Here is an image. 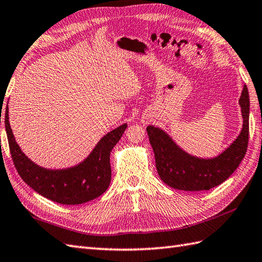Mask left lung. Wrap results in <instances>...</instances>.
<instances>
[{"mask_svg":"<svg viewBox=\"0 0 262 262\" xmlns=\"http://www.w3.org/2000/svg\"><path fill=\"white\" fill-rule=\"evenodd\" d=\"M243 126L240 135L219 156L199 159L187 154L167 134L154 126H147L149 143L155 154L156 168L161 180L176 190L208 191L229 179L246 155L249 142V93L243 87L239 99Z\"/></svg>","mask_w":262,"mask_h":262,"instance_id":"left-lung-1","label":"left lung"}]
</instances>
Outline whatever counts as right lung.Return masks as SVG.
<instances>
[{
    "label": "right lung",
    "instance_id": "add662e5",
    "mask_svg": "<svg viewBox=\"0 0 262 262\" xmlns=\"http://www.w3.org/2000/svg\"><path fill=\"white\" fill-rule=\"evenodd\" d=\"M5 111V129L14 166L21 179L35 192L60 204H81L100 196L112 180L111 151L126 129L127 124L109 132L96 145L86 160L66 169H47L30 161L16 144Z\"/></svg>",
    "mask_w": 262,
    "mask_h": 262
}]
</instances>
